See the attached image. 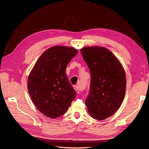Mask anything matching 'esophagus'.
I'll return each instance as SVG.
<instances>
[{
    "mask_svg": "<svg viewBox=\"0 0 149 149\" xmlns=\"http://www.w3.org/2000/svg\"><path fill=\"white\" fill-rule=\"evenodd\" d=\"M74 90H75V92H77V93H80V91L82 90L81 88H80L79 87H78L77 85H74Z\"/></svg>",
    "mask_w": 149,
    "mask_h": 149,
    "instance_id": "1",
    "label": "esophagus"
}]
</instances>
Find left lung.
Listing matches in <instances>:
<instances>
[{
    "label": "left lung",
    "mask_w": 149,
    "mask_h": 149,
    "mask_svg": "<svg viewBox=\"0 0 149 149\" xmlns=\"http://www.w3.org/2000/svg\"><path fill=\"white\" fill-rule=\"evenodd\" d=\"M81 55L90 71V92L85 100L90 115L103 120L116 112L124 100L125 72L111 51L103 47H84Z\"/></svg>",
    "instance_id": "obj_1"
}]
</instances>
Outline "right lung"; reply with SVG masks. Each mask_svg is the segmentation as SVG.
<instances>
[{"label":"right lung","mask_w":149,"mask_h":149,"mask_svg":"<svg viewBox=\"0 0 149 149\" xmlns=\"http://www.w3.org/2000/svg\"><path fill=\"white\" fill-rule=\"evenodd\" d=\"M77 54L71 47H50L40 57L28 79L33 103L46 116L54 119L65 113L76 92L69 82L67 65Z\"/></svg>","instance_id":"obj_1"}]
</instances>
